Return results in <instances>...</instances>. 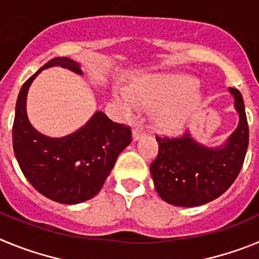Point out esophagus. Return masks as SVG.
<instances>
[{
	"mask_svg": "<svg viewBox=\"0 0 259 259\" xmlns=\"http://www.w3.org/2000/svg\"><path fill=\"white\" fill-rule=\"evenodd\" d=\"M143 135H144V130L141 127H139V125H136V127L132 130V139H134V141L139 140Z\"/></svg>",
	"mask_w": 259,
	"mask_h": 259,
	"instance_id": "esophagus-1",
	"label": "esophagus"
}]
</instances>
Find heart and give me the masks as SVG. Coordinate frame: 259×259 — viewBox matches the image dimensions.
I'll return each instance as SVG.
<instances>
[{
	"label": "heart",
	"instance_id": "b5f03b06",
	"mask_svg": "<svg viewBox=\"0 0 259 259\" xmlns=\"http://www.w3.org/2000/svg\"><path fill=\"white\" fill-rule=\"evenodd\" d=\"M197 80L189 75H145L134 83V92L116 88L113 97L116 104L134 113L139 109V100L153 106V116L158 125L166 131L180 130L202 101Z\"/></svg>",
	"mask_w": 259,
	"mask_h": 259
}]
</instances>
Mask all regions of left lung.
<instances>
[{
	"label": "left lung",
	"instance_id": "8db88e82",
	"mask_svg": "<svg viewBox=\"0 0 259 259\" xmlns=\"http://www.w3.org/2000/svg\"><path fill=\"white\" fill-rule=\"evenodd\" d=\"M239 115L236 130L217 146L198 143L191 132L178 139L157 137L159 152L150 164L154 188L174 206L193 207L218 198L241 170L249 143V128L241 93L230 88Z\"/></svg>",
	"mask_w": 259,
	"mask_h": 259
}]
</instances>
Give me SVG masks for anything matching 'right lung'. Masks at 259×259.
<instances>
[{"label":"right lung","mask_w":259,"mask_h":259,"mask_svg":"<svg viewBox=\"0 0 259 259\" xmlns=\"http://www.w3.org/2000/svg\"><path fill=\"white\" fill-rule=\"evenodd\" d=\"M62 67L83 76L80 63L58 57L45 63L23 84L13 125L14 154L26 179L42 196L66 205L91 200L100 192L116 158L131 143V131L96 111L75 132L62 137L41 134L27 114V95L42 70Z\"/></svg>","instance_id":"right-lung-1"}]
</instances>
